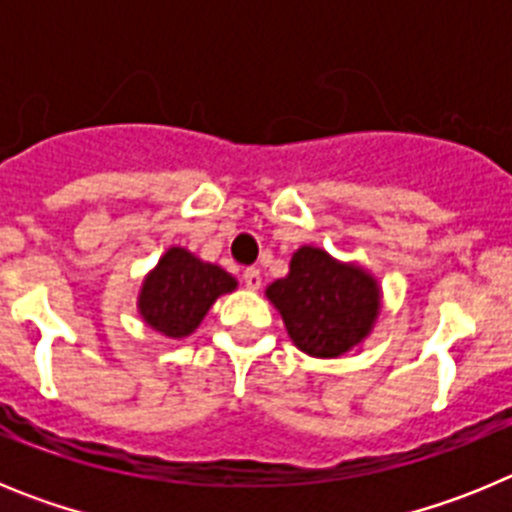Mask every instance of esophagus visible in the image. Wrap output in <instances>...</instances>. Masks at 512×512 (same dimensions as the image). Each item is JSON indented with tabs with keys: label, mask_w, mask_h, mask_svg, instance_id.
<instances>
[{
	"label": "esophagus",
	"mask_w": 512,
	"mask_h": 512,
	"mask_svg": "<svg viewBox=\"0 0 512 512\" xmlns=\"http://www.w3.org/2000/svg\"><path fill=\"white\" fill-rule=\"evenodd\" d=\"M243 284H246L248 289H259L261 287V271L256 269V266H251V269L243 271Z\"/></svg>",
	"instance_id": "34e87169"
}]
</instances>
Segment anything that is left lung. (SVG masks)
Here are the masks:
<instances>
[{"label":"left lung","instance_id":"1","mask_svg":"<svg viewBox=\"0 0 512 512\" xmlns=\"http://www.w3.org/2000/svg\"><path fill=\"white\" fill-rule=\"evenodd\" d=\"M300 351L336 359L374 328L382 307L377 279L356 264H341L323 248L302 246L289 261V274L266 287Z\"/></svg>","mask_w":512,"mask_h":512}]
</instances>
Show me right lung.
Returning <instances> with one entry per match:
<instances>
[{
    "label": "right lung",
    "instance_id": "add662e5",
    "mask_svg": "<svg viewBox=\"0 0 512 512\" xmlns=\"http://www.w3.org/2000/svg\"><path fill=\"white\" fill-rule=\"evenodd\" d=\"M238 287L228 271L205 264L187 248H169L156 269L143 279L138 312L153 330L169 338H184L202 323L212 302Z\"/></svg>",
    "mask_w": 512,
    "mask_h": 512
}]
</instances>
